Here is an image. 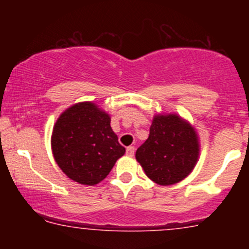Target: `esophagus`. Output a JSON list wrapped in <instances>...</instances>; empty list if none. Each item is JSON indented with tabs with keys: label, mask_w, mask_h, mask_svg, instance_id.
<instances>
[{
	"label": "esophagus",
	"mask_w": 249,
	"mask_h": 249,
	"mask_svg": "<svg viewBox=\"0 0 249 249\" xmlns=\"http://www.w3.org/2000/svg\"><path fill=\"white\" fill-rule=\"evenodd\" d=\"M126 154L128 157H133V154H134V147L133 146H128L127 148H126Z\"/></svg>",
	"instance_id": "1"
}]
</instances>
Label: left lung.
Segmentation results:
<instances>
[{
	"label": "left lung",
	"instance_id": "8db88e82",
	"mask_svg": "<svg viewBox=\"0 0 249 249\" xmlns=\"http://www.w3.org/2000/svg\"><path fill=\"white\" fill-rule=\"evenodd\" d=\"M199 154V136L193 125L174 112L158 113L136 159L152 181L170 186L190 176Z\"/></svg>",
	"mask_w": 249,
	"mask_h": 249
}]
</instances>
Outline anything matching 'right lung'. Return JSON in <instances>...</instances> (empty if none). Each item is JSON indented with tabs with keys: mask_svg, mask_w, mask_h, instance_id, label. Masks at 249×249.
Wrapping results in <instances>:
<instances>
[{
	"mask_svg": "<svg viewBox=\"0 0 249 249\" xmlns=\"http://www.w3.org/2000/svg\"><path fill=\"white\" fill-rule=\"evenodd\" d=\"M111 117L96 103L79 102L63 111L53 125V159L68 178L95 186L124 156L110 125Z\"/></svg>",
	"mask_w": 249,
	"mask_h": 249,
	"instance_id": "right-lung-1",
	"label": "right lung"
}]
</instances>
